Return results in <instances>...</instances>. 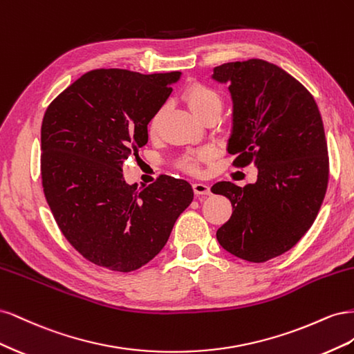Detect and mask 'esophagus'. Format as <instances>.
I'll return each mask as SVG.
<instances>
[{"label": "esophagus", "mask_w": 354, "mask_h": 354, "mask_svg": "<svg viewBox=\"0 0 354 354\" xmlns=\"http://www.w3.org/2000/svg\"><path fill=\"white\" fill-rule=\"evenodd\" d=\"M192 187H194L195 195H209L211 194L209 186L205 183H194V186Z\"/></svg>", "instance_id": "esophagus-1"}]
</instances>
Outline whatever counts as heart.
<instances>
[{
	"mask_svg": "<svg viewBox=\"0 0 354 354\" xmlns=\"http://www.w3.org/2000/svg\"><path fill=\"white\" fill-rule=\"evenodd\" d=\"M183 97L185 103L187 104V108L190 112L194 113L198 120H203L207 115L212 112H218L221 111V99L220 95L209 88L208 85L201 84V82H190L187 87L183 91ZM162 120H164V109L156 111L151 120L147 122V134L151 138H158L160 134V127H162ZM209 158V153L205 151H199V152H190L183 156H180L176 162V167L183 171L186 174L196 176L201 173L202 164Z\"/></svg>",
	"mask_w": 354,
	"mask_h": 354,
	"instance_id": "b5f03b06",
	"label": "heart"
}]
</instances>
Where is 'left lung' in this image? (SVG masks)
<instances>
[{
  "label": "left lung",
  "mask_w": 354,
  "mask_h": 354,
  "mask_svg": "<svg viewBox=\"0 0 354 354\" xmlns=\"http://www.w3.org/2000/svg\"><path fill=\"white\" fill-rule=\"evenodd\" d=\"M212 78L232 93L233 165L259 168L254 185L211 187L233 207L217 241L242 260L269 261L299 242L322 207L329 180L322 116L301 82L266 60L224 63Z\"/></svg>",
  "instance_id": "obj_1"
}]
</instances>
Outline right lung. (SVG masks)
I'll return each mask as SVG.
<instances>
[{
    "mask_svg": "<svg viewBox=\"0 0 354 354\" xmlns=\"http://www.w3.org/2000/svg\"><path fill=\"white\" fill-rule=\"evenodd\" d=\"M180 72L84 73L53 100L41 125V180L63 236L85 260L113 272L140 269L164 248L194 199L185 180L159 176L138 190L122 165L147 143V122Z\"/></svg>",
    "mask_w": 354,
    "mask_h": 354,
    "instance_id": "add662e5",
    "label": "right lung"
}]
</instances>
